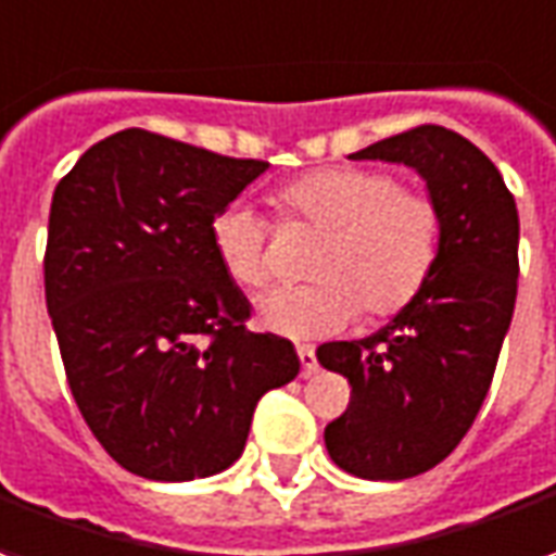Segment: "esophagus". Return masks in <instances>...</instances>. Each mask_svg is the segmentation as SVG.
Listing matches in <instances>:
<instances>
[{"label":"esophagus","mask_w":556,"mask_h":556,"mask_svg":"<svg viewBox=\"0 0 556 556\" xmlns=\"http://www.w3.org/2000/svg\"><path fill=\"white\" fill-rule=\"evenodd\" d=\"M298 358H301V376L309 379V376L318 370L316 349H313V345H298Z\"/></svg>","instance_id":"1"}]
</instances>
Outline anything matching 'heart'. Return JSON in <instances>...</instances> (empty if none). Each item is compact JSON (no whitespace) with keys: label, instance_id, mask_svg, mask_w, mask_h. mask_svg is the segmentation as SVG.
Segmentation results:
<instances>
[{"label":"heart","instance_id":"heart-1","mask_svg":"<svg viewBox=\"0 0 556 556\" xmlns=\"http://www.w3.org/2000/svg\"><path fill=\"white\" fill-rule=\"evenodd\" d=\"M282 225L325 231L306 286H282L255 304V321L279 337L309 340L345 328L361 304L376 318L400 313L425 289L442 247L440 207L397 177L372 168H325L274 195ZM211 250L240 289H262L274 274L270 225L247 204L213 216Z\"/></svg>","mask_w":556,"mask_h":556}]
</instances>
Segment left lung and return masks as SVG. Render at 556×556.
Listing matches in <instances>:
<instances>
[{
    "label": "left lung",
    "instance_id": "left-lung-1",
    "mask_svg": "<svg viewBox=\"0 0 556 556\" xmlns=\"http://www.w3.org/2000/svg\"><path fill=\"white\" fill-rule=\"evenodd\" d=\"M349 159L413 168L442 216L440 258L413 304L364 340L316 349L352 386L349 409L325 427L333 464L358 479H413L454 452L488 397L518 294V207L494 162L442 126Z\"/></svg>",
    "mask_w": 556,
    "mask_h": 556
}]
</instances>
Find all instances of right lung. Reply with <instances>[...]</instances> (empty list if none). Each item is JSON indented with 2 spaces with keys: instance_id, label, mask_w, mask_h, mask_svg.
<instances>
[{
  "instance_id": "add662e5",
  "label": "right lung",
  "mask_w": 556,
  "mask_h": 556,
  "mask_svg": "<svg viewBox=\"0 0 556 556\" xmlns=\"http://www.w3.org/2000/svg\"><path fill=\"white\" fill-rule=\"evenodd\" d=\"M267 162L216 156L143 129L92 143L50 204L45 294L96 440L153 481L231 467L255 403L301 358L243 328L250 301L211 250V223Z\"/></svg>"
}]
</instances>
